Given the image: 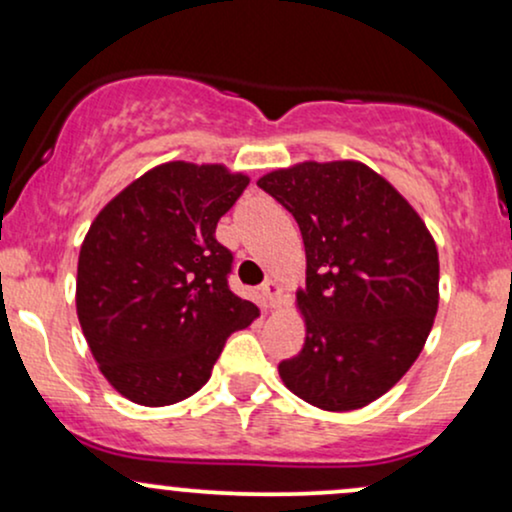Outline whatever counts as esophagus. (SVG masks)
Wrapping results in <instances>:
<instances>
[{
  "label": "esophagus",
  "mask_w": 512,
  "mask_h": 512,
  "mask_svg": "<svg viewBox=\"0 0 512 512\" xmlns=\"http://www.w3.org/2000/svg\"><path fill=\"white\" fill-rule=\"evenodd\" d=\"M260 293H262V301H264V305H267V308H279V305H281V284H279V281L267 279L262 284Z\"/></svg>",
  "instance_id": "34e87169"
}]
</instances>
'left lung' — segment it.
<instances>
[{
    "label": "left lung",
    "mask_w": 512,
    "mask_h": 512,
    "mask_svg": "<svg viewBox=\"0 0 512 512\" xmlns=\"http://www.w3.org/2000/svg\"><path fill=\"white\" fill-rule=\"evenodd\" d=\"M257 185L291 211L305 245V344L279 363L281 380L317 409L366 407L424 349L438 313L436 240L366 163L303 161Z\"/></svg>",
    "instance_id": "left-lung-1"
}]
</instances>
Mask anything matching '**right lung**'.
<instances>
[{"label": "right lung", "instance_id": "1", "mask_svg": "<svg viewBox=\"0 0 512 512\" xmlns=\"http://www.w3.org/2000/svg\"><path fill=\"white\" fill-rule=\"evenodd\" d=\"M250 178L170 161L110 199L88 228L76 315L98 368L129 402L168 407L211 378L223 344L260 310L228 289L216 223Z\"/></svg>", "mask_w": 512, "mask_h": 512}]
</instances>
